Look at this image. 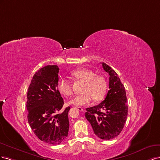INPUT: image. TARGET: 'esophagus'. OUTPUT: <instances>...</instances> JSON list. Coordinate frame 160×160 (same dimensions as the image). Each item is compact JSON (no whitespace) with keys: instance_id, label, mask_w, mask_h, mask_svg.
I'll return each instance as SVG.
<instances>
[{"instance_id":"34e87169","label":"esophagus","mask_w":160,"mask_h":160,"mask_svg":"<svg viewBox=\"0 0 160 160\" xmlns=\"http://www.w3.org/2000/svg\"><path fill=\"white\" fill-rule=\"evenodd\" d=\"M76 108L78 109V110L80 111H84L83 108H82V107H76Z\"/></svg>"}]
</instances>
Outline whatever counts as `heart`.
<instances>
[{"label":"heart","mask_w":160,"mask_h":160,"mask_svg":"<svg viewBox=\"0 0 160 160\" xmlns=\"http://www.w3.org/2000/svg\"><path fill=\"white\" fill-rule=\"evenodd\" d=\"M77 79L84 82L82 92L83 93L73 98L70 103L76 106H83L89 104L91 100H101L107 90V82L104 77L96 76L95 73L88 69H78L72 73ZM58 90L61 94L70 97L72 94L71 84L66 78H62L58 82Z\"/></svg>","instance_id":"1"}]
</instances>
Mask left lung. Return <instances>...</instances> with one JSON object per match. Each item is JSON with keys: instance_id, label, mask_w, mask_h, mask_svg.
<instances>
[{"instance_id": "left-lung-1", "label": "left lung", "mask_w": 160, "mask_h": 160, "mask_svg": "<svg viewBox=\"0 0 160 160\" xmlns=\"http://www.w3.org/2000/svg\"><path fill=\"white\" fill-rule=\"evenodd\" d=\"M104 70L108 73L109 88L107 97L97 106L86 108L85 117L98 138L109 140L121 133L127 120L128 107L126 92L115 70L102 62Z\"/></svg>"}]
</instances>
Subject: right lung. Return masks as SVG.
Returning <instances> with one entry per match:
<instances>
[{"label":"right lung","instance_id":"1","mask_svg":"<svg viewBox=\"0 0 160 160\" xmlns=\"http://www.w3.org/2000/svg\"><path fill=\"white\" fill-rule=\"evenodd\" d=\"M58 66H45L34 74L27 92L26 104L29 124L35 135L45 143L59 145L69 131L70 107L59 112L63 100L58 90Z\"/></svg>","mask_w":160,"mask_h":160}]
</instances>
